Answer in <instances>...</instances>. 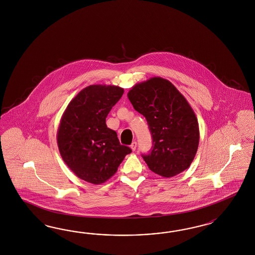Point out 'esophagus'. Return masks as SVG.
<instances>
[{
    "label": "esophagus",
    "mask_w": 255,
    "mask_h": 255,
    "mask_svg": "<svg viewBox=\"0 0 255 255\" xmlns=\"http://www.w3.org/2000/svg\"><path fill=\"white\" fill-rule=\"evenodd\" d=\"M136 146H137V143H136V142H135V141H133V142H132V143H131V150H132V151H134V150H135V149H136Z\"/></svg>",
    "instance_id": "34e87169"
}]
</instances>
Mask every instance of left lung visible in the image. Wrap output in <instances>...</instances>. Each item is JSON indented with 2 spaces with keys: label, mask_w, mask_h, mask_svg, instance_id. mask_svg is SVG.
<instances>
[{
  "label": "left lung",
  "mask_w": 255,
  "mask_h": 255,
  "mask_svg": "<svg viewBox=\"0 0 255 255\" xmlns=\"http://www.w3.org/2000/svg\"><path fill=\"white\" fill-rule=\"evenodd\" d=\"M127 95L133 108L146 118L151 132V150L142 155L148 168L163 178L187 169L196 154L200 134L185 97L159 77L135 84Z\"/></svg>",
  "instance_id": "1"
}]
</instances>
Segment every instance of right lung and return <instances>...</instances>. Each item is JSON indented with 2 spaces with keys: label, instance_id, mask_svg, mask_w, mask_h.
Masks as SVG:
<instances>
[{
  "label": "right lung",
  "instance_id": "right-lung-1",
  "mask_svg": "<svg viewBox=\"0 0 255 255\" xmlns=\"http://www.w3.org/2000/svg\"><path fill=\"white\" fill-rule=\"evenodd\" d=\"M124 93L118 86H89L77 93L62 114L57 131L60 153L70 169L87 182H106L131 152L106 124L109 111Z\"/></svg>",
  "mask_w": 255,
  "mask_h": 255
}]
</instances>
